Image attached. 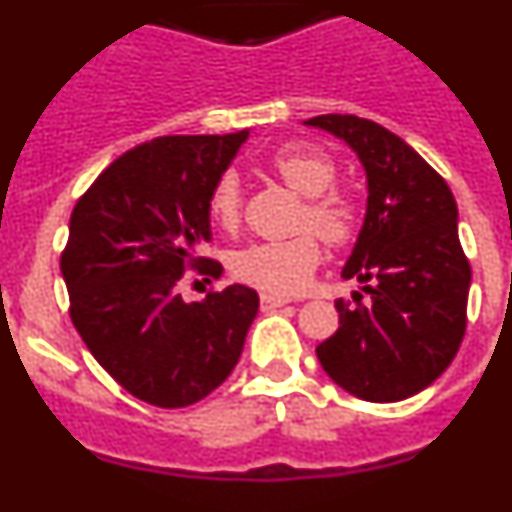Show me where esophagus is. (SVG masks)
I'll return each instance as SVG.
<instances>
[{
  "instance_id": "34e87169",
  "label": "esophagus",
  "mask_w": 512,
  "mask_h": 512,
  "mask_svg": "<svg viewBox=\"0 0 512 512\" xmlns=\"http://www.w3.org/2000/svg\"><path fill=\"white\" fill-rule=\"evenodd\" d=\"M289 305L287 297H279V295H261V310H277V307Z\"/></svg>"
}]
</instances>
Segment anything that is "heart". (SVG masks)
I'll return each instance as SVG.
<instances>
[{"label":"heart","instance_id":"b5f03b06","mask_svg":"<svg viewBox=\"0 0 512 512\" xmlns=\"http://www.w3.org/2000/svg\"><path fill=\"white\" fill-rule=\"evenodd\" d=\"M271 171L292 192L305 197L302 225H310L328 243H343L354 233V207L346 197L328 192L336 184V164L320 148L292 143L269 158ZM207 215L223 230H233L241 220V182L225 171L207 197ZM323 251L312 233H300L287 241L251 243L235 253L233 271L241 282L271 295H297L310 284Z\"/></svg>","mask_w":512,"mask_h":512}]
</instances>
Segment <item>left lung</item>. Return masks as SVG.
Instances as JSON below:
<instances>
[{"instance_id": "left-lung-1", "label": "left lung", "mask_w": 512, "mask_h": 512, "mask_svg": "<svg viewBox=\"0 0 512 512\" xmlns=\"http://www.w3.org/2000/svg\"><path fill=\"white\" fill-rule=\"evenodd\" d=\"M305 125L336 135L364 166V225L341 277L359 279L372 297L356 307L338 300L341 325L315 354L325 374L359 400L418 395L449 369L467 330L472 269L459 243L454 194L377 122L320 115Z\"/></svg>"}]
</instances>
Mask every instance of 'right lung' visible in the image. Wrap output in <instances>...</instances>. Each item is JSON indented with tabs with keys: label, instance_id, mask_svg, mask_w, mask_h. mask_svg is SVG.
Masks as SVG:
<instances>
[{
	"label": "right lung",
	"instance_id": "add662e5",
	"mask_svg": "<svg viewBox=\"0 0 512 512\" xmlns=\"http://www.w3.org/2000/svg\"><path fill=\"white\" fill-rule=\"evenodd\" d=\"M248 130L166 135L122 153L76 202L61 253L71 320L120 387L156 408H187L228 379L241 359L259 295L230 284L184 302L187 269L212 238L207 197Z\"/></svg>",
	"mask_w": 512,
	"mask_h": 512
}]
</instances>
